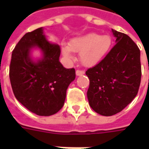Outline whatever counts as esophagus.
Returning a JSON list of instances; mask_svg holds the SVG:
<instances>
[{
  "label": "esophagus",
  "instance_id": "obj_1",
  "mask_svg": "<svg viewBox=\"0 0 149 149\" xmlns=\"http://www.w3.org/2000/svg\"><path fill=\"white\" fill-rule=\"evenodd\" d=\"M84 73H85V72H84V70H77V71H76V74H77V76H78V77L84 75Z\"/></svg>",
  "mask_w": 149,
  "mask_h": 149
}]
</instances>
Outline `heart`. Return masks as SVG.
<instances>
[{
    "instance_id": "b5f03b06",
    "label": "heart",
    "mask_w": 149,
    "mask_h": 149,
    "mask_svg": "<svg viewBox=\"0 0 149 149\" xmlns=\"http://www.w3.org/2000/svg\"><path fill=\"white\" fill-rule=\"evenodd\" d=\"M112 45V38L109 35L91 32L72 38L69 45L63 44L61 50L67 59L73 58L72 52H79V59L84 66L93 67L97 65L108 53Z\"/></svg>"
}]
</instances>
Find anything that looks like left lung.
I'll return each mask as SVG.
<instances>
[{
	"instance_id": "obj_1",
	"label": "left lung",
	"mask_w": 149,
	"mask_h": 149,
	"mask_svg": "<svg viewBox=\"0 0 149 149\" xmlns=\"http://www.w3.org/2000/svg\"><path fill=\"white\" fill-rule=\"evenodd\" d=\"M116 45L97 65L87 70V99L103 116L119 113L136 97L141 83L140 50L129 36L111 30Z\"/></svg>"
}]
</instances>
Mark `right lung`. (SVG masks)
Segmentation results:
<instances>
[{
	"label": "right lung",
	"instance_id": "add662e5",
	"mask_svg": "<svg viewBox=\"0 0 149 149\" xmlns=\"http://www.w3.org/2000/svg\"><path fill=\"white\" fill-rule=\"evenodd\" d=\"M38 49L41 56L32 55ZM60 48L48 41L44 28L28 32L11 55L10 84L16 99L29 111L39 116L55 114L64 105L69 85L76 78L72 69L59 62Z\"/></svg>",
	"mask_w": 149,
	"mask_h": 149
}]
</instances>
